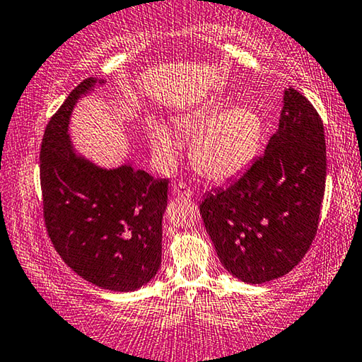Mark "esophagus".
<instances>
[{
    "mask_svg": "<svg viewBox=\"0 0 362 362\" xmlns=\"http://www.w3.org/2000/svg\"><path fill=\"white\" fill-rule=\"evenodd\" d=\"M171 192H173V196L182 199H189L192 196V189L189 187L186 182H177V185H175L173 189H171Z\"/></svg>",
    "mask_w": 362,
    "mask_h": 362,
    "instance_id": "obj_1",
    "label": "esophagus"
}]
</instances>
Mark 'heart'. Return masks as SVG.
Instances as JSON below:
<instances>
[{
    "label": "heart",
    "instance_id": "b5f03b06",
    "mask_svg": "<svg viewBox=\"0 0 362 362\" xmlns=\"http://www.w3.org/2000/svg\"><path fill=\"white\" fill-rule=\"evenodd\" d=\"M228 109V100H212L176 121V129L182 136H197L191 146L194 170L215 182L231 180L247 168L264 137L259 113L246 107ZM148 139L153 152L165 162L177 157V144L168 127L152 123Z\"/></svg>",
    "mask_w": 362,
    "mask_h": 362
}]
</instances>
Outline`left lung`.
Wrapping results in <instances>:
<instances>
[{
	"label": "left lung",
	"instance_id": "1",
	"mask_svg": "<svg viewBox=\"0 0 362 362\" xmlns=\"http://www.w3.org/2000/svg\"><path fill=\"white\" fill-rule=\"evenodd\" d=\"M325 177L324 123L313 103L288 87L265 153L199 205L225 269L252 285L291 272L317 235Z\"/></svg>",
	"mask_w": 362,
	"mask_h": 362
}]
</instances>
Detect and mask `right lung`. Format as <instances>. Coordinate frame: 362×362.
Masks as SVG:
<instances>
[{
	"instance_id": "right-lung-1",
	"label": "right lung",
	"mask_w": 362,
	"mask_h": 362,
	"mask_svg": "<svg viewBox=\"0 0 362 362\" xmlns=\"http://www.w3.org/2000/svg\"><path fill=\"white\" fill-rule=\"evenodd\" d=\"M97 79L72 90L45 127L40 147L43 218L61 259L103 290L134 291L162 262V218L168 180L129 165L97 168L72 152V107Z\"/></svg>"
}]
</instances>
